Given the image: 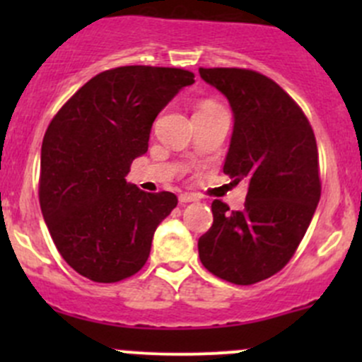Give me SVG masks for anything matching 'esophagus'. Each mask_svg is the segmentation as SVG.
<instances>
[{"label":"esophagus","instance_id":"34e87169","mask_svg":"<svg viewBox=\"0 0 362 362\" xmlns=\"http://www.w3.org/2000/svg\"><path fill=\"white\" fill-rule=\"evenodd\" d=\"M198 196L196 194H187V192H185V194H180L178 196V202H180L182 204L184 203H194V202H198Z\"/></svg>","mask_w":362,"mask_h":362}]
</instances>
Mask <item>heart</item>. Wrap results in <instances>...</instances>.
<instances>
[{
    "mask_svg": "<svg viewBox=\"0 0 362 362\" xmlns=\"http://www.w3.org/2000/svg\"><path fill=\"white\" fill-rule=\"evenodd\" d=\"M215 107H217V105H215L214 101H203V103L199 105L198 112H202V110H210V108H215Z\"/></svg>",
    "mask_w": 362,
    "mask_h": 362,
    "instance_id": "heart-1",
    "label": "heart"
}]
</instances>
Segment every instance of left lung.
<instances>
[{
  "mask_svg": "<svg viewBox=\"0 0 362 362\" xmlns=\"http://www.w3.org/2000/svg\"><path fill=\"white\" fill-rule=\"evenodd\" d=\"M199 75L228 98L235 117L224 173L249 184L243 210L211 203L199 259L218 279L250 286L289 262L312 222L320 199L315 134L268 76L240 68H199Z\"/></svg>",
  "mask_w": 362,
  "mask_h": 362,
  "instance_id": "8db88e82",
  "label": "left lung"
}]
</instances>
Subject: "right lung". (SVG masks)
<instances>
[{
	"mask_svg": "<svg viewBox=\"0 0 362 362\" xmlns=\"http://www.w3.org/2000/svg\"><path fill=\"white\" fill-rule=\"evenodd\" d=\"M194 83L180 68L120 66L93 76L47 127L40 206L64 261L93 282L112 284L144 268L173 192L126 182L148 148L152 124L178 90Z\"/></svg>",
	"mask_w": 362,
	"mask_h": 362,
	"instance_id": "right-lung-1",
	"label": "right lung"
}]
</instances>
